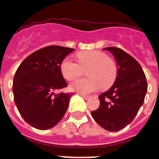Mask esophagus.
<instances>
[{
    "label": "esophagus",
    "instance_id": "esophagus-1",
    "mask_svg": "<svg viewBox=\"0 0 159 159\" xmlns=\"http://www.w3.org/2000/svg\"><path fill=\"white\" fill-rule=\"evenodd\" d=\"M80 95L83 97V99H85V100H88V99L90 97L89 95H86V94H83V93H80Z\"/></svg>",
    "mask_w": 159,
    "mask_h": 159
}]
</instances>
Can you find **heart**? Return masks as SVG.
<instances>
[{
  "instance_id": "obj_1",
  "label": "heart",
  "mask_w": 159,
  "mask_h": 159,
  "mask_svg": "<svg viewBox=\"0 0 159 159\" xmlns=\"http://www.w3.org/2000/svg\"><path fill=\"white\" fill-rule=\"evenodd\" d=\"M76 61L66 58L60 64V71L64 78L72 81L86 71L88 78L77 80L70 83V89L88 93L101 89H107L113 85L117 76V66L115 60L107 53L99 50L84 51L76 53Z\"/></svg>"
}]
</instances>
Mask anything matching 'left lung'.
<instances>
[{"instance_id":"left-lung-1","label":"left lung","mask_w":159,"mask_h":159,"mask_svg":"<svg viewBox=\"0 0 159 159\" xmlns=\"http://www.w3.org/2000/svg\"><path fill=\"white\" fill-rule=\"evenodd\" d=\"M110 51L117 64V76L113 86L101 93L100 107L91 114L99 125L109 131H118L129 124L136 116L147 91L143 70L133 57L116 47Z\"/></svg>"}]
</instances>
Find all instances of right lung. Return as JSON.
Returning a JSON list of instances; mask_svg holds the SVG:
<instances>
[{"mask_svg":"<svg viewBox=\"0 0 159 159\" xmlns=\"http://www.w3.org/2000/svg\"><path fill=\"white\" fill-rule=\"evenodd\" d=\"M73 48L48 46L32 52L17 69L12 92L17 108L26 123L48 129L62 119L72 93H54L67 87L60 64Z\"/></svg>","mask_w":159,"mask_h":159,"instance_id":"right-lung-1","label":"right lung"}]
</instances>
